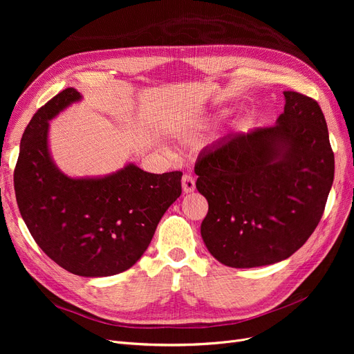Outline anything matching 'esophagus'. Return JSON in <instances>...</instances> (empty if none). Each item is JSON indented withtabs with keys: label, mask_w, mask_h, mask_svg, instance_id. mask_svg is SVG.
Segmentation results:
<instances>
[{
	"label": "esophagus",
	"mask_w": 354,
	"mask_h": 354,
	"mask_svg": "<svg viewBox=\"0 0 354 354\" xmlns=\"http://www.w3.org/2000/svg\"><path fill=\"white\" fill-rule=\"evenodd\" d=\"M182 189L185 194H191L195 191V179L191 175L182 176Z\"/></svg>",
	"instance_id": "34e87169"
}]
</instances>
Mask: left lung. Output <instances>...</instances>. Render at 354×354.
<instances>
[{"mask_svg":"<svg viewBox=\"0 0 354 354\" xmlns=\"http://www.w3.org/2000/svg\"><path fill=\"white\" fill-rule=\"evenodd\" d=\"M274 126L231 133L203 151L196 189L208 201L201 235L221 264H275L304 245L323 216L334 153L319 103L284 91Z\"/></svg>","mask_w":354,"mask_h":354,"instance_id":"1","label":"left lung"}]
</instances>
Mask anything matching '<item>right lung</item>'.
I'll return each mask as SVG.
<instances>
[{
    "mask_svg": "<svg viewBox=\"0 0 354 354\" xmlns=\"http://www.w3.org/2000/svg\"><path fill=\"white\" fill-rule=\"evenodd\" d=\"M82 95L68 87L30 120L14 171L18 208L55 264L82 277L129 270L147 250L160 218L180 196L182 172L149 174L135 163L96 178L64 175L48 151L50 120Z\"/></svg>",
    "mask_w": 354,
    "mask_h": 354,
    "instance_id": "add662e5",
    "label": "right lung"
}]
</instances>
